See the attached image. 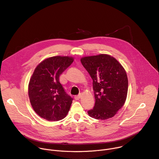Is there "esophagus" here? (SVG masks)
<instances>
[{"label":"esophagus","mask_w":159,"mask_h":159,"mask_svg":"<svg viewBox=\"0 0 159 159\" xmlns=\"http://www.w3.org/2000/svg\"><path fill=\"white\" fill-rule=\"evenodd\" d=\"M80 97H81V94H79V95L75 96L74 98H75V99H76V100H79V99L80 98Z\"/></svg>","instance_id":"1"}]
</instances>
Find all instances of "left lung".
<instances>
[{"label":"left lung","mask_w":159,"mask_h":159,"mask_svg":"<svg viewBox=\"0 0 159 159\" xmlns=\"http://www.w3.org/2000/svg\"><path fill=\"white\" fill-rule=\"evenodd\" d=\"M80 61L93 79L95 105L88 111L89 115L98 120L113 117L127 98L128 80L124 68L108 54L84 57Z\"/></svg>","instance_id":"obj_1"}]
</instances>
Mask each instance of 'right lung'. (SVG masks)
<instances>
[{
	"label": "right lung",
	"mask_w": 159,
	"mask_h": 159,
	"mask_svg": "<svg viewBox=\"0 0 159 159\" xmlns=\"http://www.w3.org/2000/svg\"><path fill=\"white\" fill-rule=\"evenodd\" d=\"M73 61L68 56H54L35 69L28 85V95L32 107L40 117L57 121L66 117L73 98L65 92L60 77Z\"/></svg>",
	"instance_id": "obj_1"
}]
</instances>
